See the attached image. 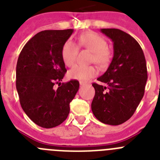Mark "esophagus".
<instances>
[{
    "instance_id": "1",
    "label": "esophagus",
    "mask_w": 160,
    "mask_h": 160,
    "mask_svg": "<svg viewBox=\"0 0 160 160\" xmlns=\"http://www.w3.org/2000/svg\"><path fill=\"white\" fill-rule=\"evenodd\" d=\"M80 86H86V85H87V83L86 82H80Z\"/></svg>"
}]
</instances>
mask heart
I'll return each mask as SVG.
<instances>
[{
	"label": "heart",
	"mask_w": 160,
	"mask_h": 160,
	"mask_svg": "<svg viewBox=\"0 0 160 160\" xmlns=\"http://www.w3.org/2000/svg\"><path fill=\"white\" fill-rule=\"evenodd\" d=\"M79 46L89 49L93 53L92 62L105 66L111 60V53L107 46V41L94 32H86L78 38ZM78 47L72 41H67L62 49V58L66 66H72L76 62ZM98 70L93 66H76L68 72V78L73 80L87 82L97 74Z\"/></svg>",
	"instance_id": "1"
}]
</instances>
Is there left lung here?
Returning a JSON list of instances; mask_svg holds the SVG:
<instances>
[{
    "instance_id": "1",
    "label": "left lung",
    "mask_w": 160,
    "mask_h": 160,
    "mask_svg": "<svg viewBox=\"0 0 160 160\" xmlns=\"http://www.w3.org/2000/svg\"><path fill=\"white\" fill-rule=\"evenodd\" d=\"M113 42L114 56L107 71L98 78L106 87L93 83L91 109L98 120L116 126L132 116L142 100L148 70L142 48L135 38L118 29H102Z\"/></svg>"
}]
</instances>
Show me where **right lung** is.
Masks as SVG:
<instances>
[{
    "label": "right lung",
    "instance_id": "right-lung-1",
    "mask_svg": "<svg viewBox=\"0 0 160 160\" xmlns=\"http://www.w3.org/2000/svg\"><path fill=\"white\" fill-rule=\"evenodd\" d=\"M73 29L44 30L25 44L18 57L16 87L21 106L32 122L44 128L62 123L79 88L77 80L62 83L66 72L62 49Z\"/></svg>",
    "mask_w": 160,
    "mask_h": 160
}]
</instances>
